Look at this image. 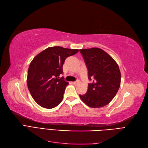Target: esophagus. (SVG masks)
Returning <instances> with one entry per match:
<instances>
[{
	"label": "esophagus",
	"mask_w": 148,
	"mask_h": 148,
	"mask_svg": "<svg viewBox=\"0 0 148 148\" xmlns=\"http://www.w3.org/2000/svg\"><path fill=\"white\" fill-rule=\"evenodd\" d=\"M79 80H77V81H75V82H72V84H74V85H76V84H79Z\"/></svg>",
	"instance_id": "1"
}]
</instances>
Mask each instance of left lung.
<instances>
[{
	"label": "left lung",
	"mask_w": 148,
	"mask_h": 148,
	"mask_svg": "<svg viewBox=\"0 0 148 148\" xmlns=\"http://www.w3.org/2000/svg\"><path fill=\"white\" fill-rule=\"evenodd\" d=\"M88 69V90L80 99L90 108L107 105L116 96L121 85V74L116 61L99 48L80 49Z\"/></svg>",
	"instance_id": "left-lung-1"
}]
</instances>
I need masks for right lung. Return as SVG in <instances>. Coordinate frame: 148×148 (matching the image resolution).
<instances>
[{
    "label": "right lung",
    "mask_w": 148,
    "mask_h": 148,
    "mask_svg": "<svg viewBox=\"0 0 148 148\" xmlns=\"http://www.w3.org/2000/svg\"><path fill=\"white\" fill-rule=\"evenodd\" d=\"M78 49L51 47L37 55L31 62L27 71V84L34 101L40 106L51 109L63 99L68 82L59 76L63 74V65L68 56Z\"/></svg>",
    "instance_id": "obj_1"
}]
</instances>
